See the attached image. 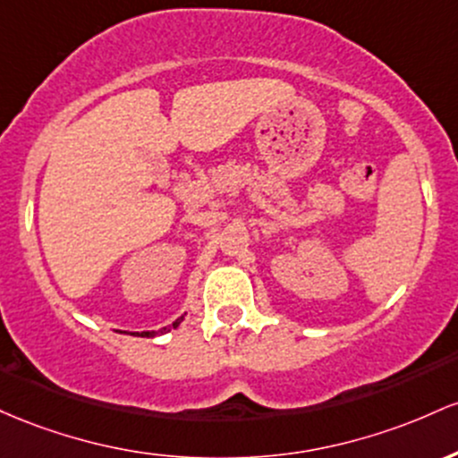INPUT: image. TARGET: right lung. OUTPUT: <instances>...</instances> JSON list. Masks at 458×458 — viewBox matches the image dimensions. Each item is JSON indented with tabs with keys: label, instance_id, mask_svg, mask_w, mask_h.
<instances>
[{
	"label": "right lung",
	"instance_id": "right-lung-1",
	"mask_svg": "<svg viewBox=\"0 0 458 458\" xmlns=\"http://www.w3.org/2000/svg\"><path fill=\"white\" fill-rule=\"evenodd\" d=\"M182 320H183V316H182V318H177V320H174L173 325H168V327L160 328V331H142V333H131V335H140V337H156V335H164V333H168V331H171V328H177L179 325H182Z\"/></svg>",
	"mask_w": 458,
	"mask_h": 458
}]
</instances>
